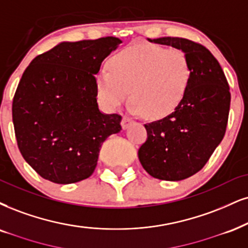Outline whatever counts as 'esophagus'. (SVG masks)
I'll list each match as a JSON object with an SVG mask.
<instances>
[{
    "label": "esophagus",
    "instance_id": "34e87169",
    "mask_svg": "<svg viewBox=\"0 0 248 248\" xmlns=\"http://www.w3.org/2000/svg\"><path fill=\"white\" fill-rule=\"evenodd\" d=\"M131 123H132V119H130L129 117H123V119H122V129L123 130H126L127 127L130 126Z\"/></svg>",
    "mask_w": 248,
    "mask_h": 248
}]
</instances>
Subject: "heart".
<instances>
[{"label": "heart", "instance_id": "1", "mask_svg": "<svg viewBox=\"0 0 248 248\" xmlns=\"http://www.w3.org/2000/svg\"><path fill=\"white\" fill-rule=\"evenodd\" d=\"M109 71L96 78L97 94L110 109L130 97L134 114L160 119L173 114L183 102L192 77L189 60L180 49L136 44L115 54Z\"/></svg>", "mask_w": 248, "mask_h": 248}]
</instances>
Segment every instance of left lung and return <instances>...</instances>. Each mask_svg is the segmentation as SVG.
<instances>
[{
    "mask_svg": "<svg viewBox=\"0 0 248 248\" xmlns=\"http://www.w3.org/2000/svg\"><path fill=\"white\" fill-rule=\"evenodd\" d=\"M149 42L183 50L191 63L186 95L173 114L145 124L147 140L138 157L149 175L178 182L203 168L225 134L231 95L218 61L203 46L164 36Z\"/></svg>",
    "mask_w": 248,
    "mask_h": 248,
    "instance_id": "obj_1",
    "label": "left lung"
}]
</instances>
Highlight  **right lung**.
Returning <instances> with one entry per match:
<instances>
[{
	"label": "right lung",
	"instance_id": "right-lung-1",
	"mask_svg": "<svg viewBox=\"0 0 248 248\" xmlns=\"http://www.w3.org/2000/svg\"><path fill=\"white\" fill-rule=\"evenodd\" d=\"M122 40L106 36L63 41L24 71L12 102V122L24 160L42 178L72 184L95 170L105 140L122 130V117L97 105L101 63Z\"/></svg>",
	"mask_w": 248,
	"mask_h": 248
}]
</instances>
